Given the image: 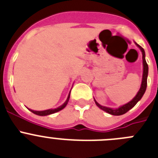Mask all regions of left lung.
Masks as SVG:
<instances>
[{
	"label": "left lung",
	"instance_id": "left-lung-1",
	"mask_svg": "<svg viewBox=\"0 0 158 158\" xmlns=\"http://www.w3.org/2000/svg\"><path fill=\"white\" fill-rule=\"evenodd\" d=\"M135 45H137L138 47L139 48V49L141 50L142 54H143V79H142V83L141 86H140V89L138 91L137 94L135 96V98L132 99L131 101H130L129 102H127V104H125L123 106H120L119 108H116V109H113V108H109V107H106V106H101L100 104H98L96 102V100L94 99L95 104L97 105L98 107L100 108L101 109H102L103 111L106 112V113H109L111 115H114V116H120V115H123L124 113H126L127 111L130 110L131 109L134 107L135 106L137 102L139 100H141V98H143V94H145V91L146 89V86H147V76H148V64H146V58H145V51L143 48L140 46L139 45H138L136 42H135Z\"/></svg>",
	"mask_w": 158,
	"mask_h": 158
}]
</instances>
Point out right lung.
Returning <instances> with one entry per match:
<instances>
[{
	"mask_svg": "<svg viewBox=\"0 0 158 158\" xmlns=\"http://www.w3.org/2000/svg\"><path fill=\"white\" fill-rule=\"evenodd\" d=\"M70 94H71V91L69 92V96H68V98H67V100L65 101L64 103L63 104V105H61L60 106H59L58 108H56V109H47V110H43V111H35V110H32V109H30L29 110L31 111V112H32L33 113H35V114L36 115H38V116H47V115H50V114H52V113H57V112H59V111L62 110V109H64V108H65V106H67V104H68V102H69V98H70Z\"/></svg>",
	"mask_w": 158,
	"mask_h": 158,
	"instance_id": "right-lung-1",
	"label": "right lung"
}]
</instances>
